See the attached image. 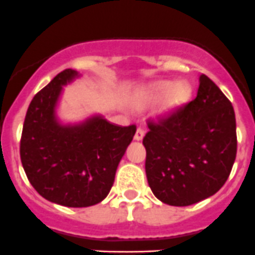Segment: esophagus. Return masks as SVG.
<instances>
[{"label": "esophagus", "instance_id": "obj_1", "mask_svg": "<svg viewBox=\"0 0 255 255\" xmlns=\"http://www.w3.org/2000/svg\"><path fill=\"white\" fill-rule=\"evenodd\" d=\"M143 137H144V130H143L142 128H137V130H135V134H134V139L142 140Z\"/></svg>", "mask_w": 255, "mask_h": 255}]
</instances>
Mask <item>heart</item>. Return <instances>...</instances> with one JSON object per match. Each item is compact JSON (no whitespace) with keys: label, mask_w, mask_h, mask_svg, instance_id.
<instances>
[{"label":"heart","mask_w":255,"mask_h":255,"mask_svg":"<svg viewBox=\"0 0 255 255\" xmlns=\"http://www.w3.org/2000/svg\"><path fill=\"white\" fill-rule=\"evenodd\" d=\"M190 97V87L187 82L157 81L143 88L137 96V103L148 106L163 100L160 112L169 115L182 107Z\"/></svg>","instance_id":"b5f03b06"}]
</instances>
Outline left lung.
Masks as SVG:
<instances>
[{
    "label": "left lung",
    "instance_id": "obj_1",
    "mask_svg": "<svg viewBox=\"0 0 255 255\" xmlns=\"http://www.w3.org/2000/svg\"><path fill=\"white\" fill-rule=\"evenodd\" d=\"M145 174L153 194L185 207L213 196L237 155L236 115L218 86L201 75L197 97L157 122L148 121Z\"/></svg>",
    "mask_w": 255,
    "mask_h": 255
}]
</instances>
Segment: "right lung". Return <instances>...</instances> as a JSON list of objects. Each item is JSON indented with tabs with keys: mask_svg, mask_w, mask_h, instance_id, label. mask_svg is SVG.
Listing matches in <instances>:
<instances>
[{
	"mask_svg": "<svg viewBox=\"0 0 255 255\" xmlns=\"http://www.w3.org/2000/svg\"><path fill=\"white\" fill-rule=\"evenodd\" d=\"M80 77L62 71L33 97L22 129L19 154L32 187L59 206L82 208L102 202L132 142L135 126L92 116L78 125H61L56 107L62 87Z\"/></svg>",
	"mask_w": 255,
	"mask_h": 255,
	"instance_id": "add662e5",
	"label": "right lung"
}]
</instances>
